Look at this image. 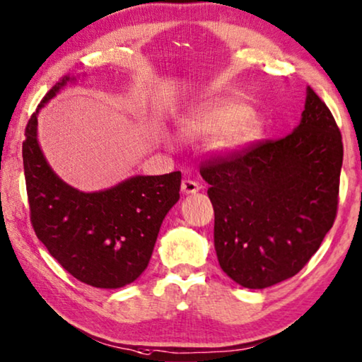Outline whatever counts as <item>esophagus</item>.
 Here are the masks:
<instances>
[{
  "label": "esophagus",
  "instance_id": "34e87169",
  "mask_svg": "<svg viewBox=\"0 0 362 362\" xmlns=\"http://www.w3.org/2000/svg\"><path fill=\"white\" fill-rule=\"evenodd\" d=\"M199 183L198 182H194V180H190V179H185V180H182V193H185V194H193V193H197V192H199Z\"/></svg>",
  "mask_w": 362,
  "mask_h": 362
}]
</instances>
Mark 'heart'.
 Returning <instances> with one entry per match:
<instances>
[{
	"label": "heart",
	"mask_w": 362,
	"mask_h": 362,
	"mask_svg": "<svg viewBox=\"0 0 362 362\" xmlns=\"http://www.w3.org/2000/svg\"><path fill=\"white\" fill-rule=\"evenodd\" d=\"M259 130L261 119L255 109L227 96L198 103L180 120V134L187 140L211 139V148L221 154L243 150Z\"/></svg>",
	"instance_id": "heart-1"
}]
</instances>
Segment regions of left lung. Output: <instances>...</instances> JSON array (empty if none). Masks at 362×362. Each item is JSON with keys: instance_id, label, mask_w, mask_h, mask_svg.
<instances>
[{"instance_id": "1", "label": "left lung", "mask_w": 362, "mask_h": 362, "mask_svg": "<svg viewBox=\"0 0 362 362\" xmlns=\"http://www.w3.org/2000/svg\"><path fill=\"white\" fill-rule=\"evenodd\" d=\"M341 163L340 129L311 87L291 134L206 160L222 271L245 288L300 272L334 226Z\"/></svg>"}]
</instances>
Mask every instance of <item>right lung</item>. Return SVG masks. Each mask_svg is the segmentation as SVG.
Here are the masks:
<instances>
[{
    "instance_id": "right-lung-1",
    "label": "right lung",
    "mask_w": 362,
    "mask_h": 362,
    "mask_svg": "<svg viewBox=\"0 0 362 362\" xmlns=\"http://www.w3.org/2000/svg\"><path fill=\"white\" fill-rule=\"evenodd\" d=\"M71 77L51 88L28 119L22 158L30 221L49 255L80 282L120 288L140 277L160 223L180 198L179 170L135 175L103 192L85 193L57 177L40 150L38 111Z\"/></svg>"
}]
</instances>
